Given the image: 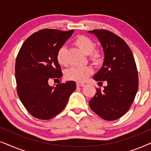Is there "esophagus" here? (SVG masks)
<instances>
[{
  "label": "esophagus",
  "instance_id": "34e87169",
  "mask_svg": "<svg viewBox=\"0 0 151 151\" xmlns=\"http://www.w3.org/2000/svg\"><path fill=\"white\" fill-rule=\"evenodd\" d=\"M76 85H77V87H80V86H84V83H81V82H77L76 83Z\"/></svg>",
  "mask_w": 151,
  "mask_h": 151
}]
</instances>
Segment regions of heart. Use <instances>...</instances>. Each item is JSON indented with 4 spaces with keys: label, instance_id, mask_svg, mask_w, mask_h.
I'll list each match as a JSON object with an SVG mask.
<instances>
[{
    "label": "heart",
    "instance_id": "1",
    "mask_svg": "<svg viewBox=\"0 0 151 151\" xmlns=\"http://www.w3.org/2000/svg\"><path fill=\"white\" fill-rule=\"evenodd\" d=\"M76 45L84 53L88 55V59L95 65H99L102 61V53L100 49L94 48V42L91 39L85 36H78L74 41ZM66 47L62 46L56 54L57 62L60 65H66ZM93 73L92 68L89 66L69 68L65 71V77L67 80L78 82H83Z\"/></svg>",
    "mask_w": 151,
    "mask_h": 151
}]
</instances>
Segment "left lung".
Masks as SVG:
<instances>
[{"instance_id":"1","label":"left lung","mask_w":151,"mask_h":151,"mask_svg":"<svg viewBox=\"0 0 151 151\" xmlns=\"http://www.w3.org/2000/svg\"><path fill=\"white\" fill-rule=\"evenodd\" d=\"M101 43L104 58L102 67L93 76L107 85L97 88L89 101L92 111L105 120H115L125 114L134 101L138 89V75L131 49L123 39L104 29L88 31ZM98 82V83H99Z\"/></svg>"}]
</instances>
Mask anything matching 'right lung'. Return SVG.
Segmentation results:
<instances>
[{
    "instance_id": "add662e5",
    "label": "right lung",
    "mask_w": 151,
    "mask_h": 151,
    "mask_svg": "<svg viewBox=\"0 0 151 151\" xmlns=\"http://www.w3.org/2000/svg\"><path fill=\"white\" fill-rule=\"evenodd\" d=\"M73 31H38L24 41L18 52L15 66L18 95L28 112L36 118L49 119L57 115L76 90L74 81L55 87L48 83L50 79L63 76L56 54Z\"/></svg>"
}]
</instances>
